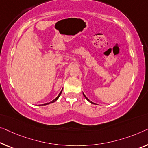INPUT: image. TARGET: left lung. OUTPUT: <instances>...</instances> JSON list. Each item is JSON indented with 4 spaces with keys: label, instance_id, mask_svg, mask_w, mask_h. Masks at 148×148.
I'll return each instance as SVG.
<instances>
[{
    "label": "left lung",
    "instance_id": "1",
    "mask_svg": "<svg viewBox=\"0 0 148 148\" xmlns=\"http://www.w3.org/2000/svg\"><path fill=\"white\" fill-rule=\"evenodd\" d=\"M83 95H84V97H85V98H86V100H87L88 101V102H89L90 103H94V102H92V101H90V100H89V99H88V98H87V97L85 96V94H84V93H83Z\"/></svg>",
    "mask_w": 148,
    "mask_h": 148
}]
</instances>
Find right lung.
<instances>
[{
    "mask_svg": "<svg viewBox=\"0 0 148 148\" xmlns=\"http://www.w3.org/2000/svg\"><path fill=\"white\" fill-rule=\"evenodd\" d=\"M62 91L60 92V93H59V94L58 95V96L56 97V98L54 99V100H53L52 101H51V102H48V103H44V104H42V105H47V104H49V103H53V102H56V101L58 100V98L59 97H60V94H61V93H62Z\"/></svg>",
    "mask_w": 148,
    "mask_h": 148,
    "instance_id": "add662e5",
    "label": "right lung"
}]
</instances>
